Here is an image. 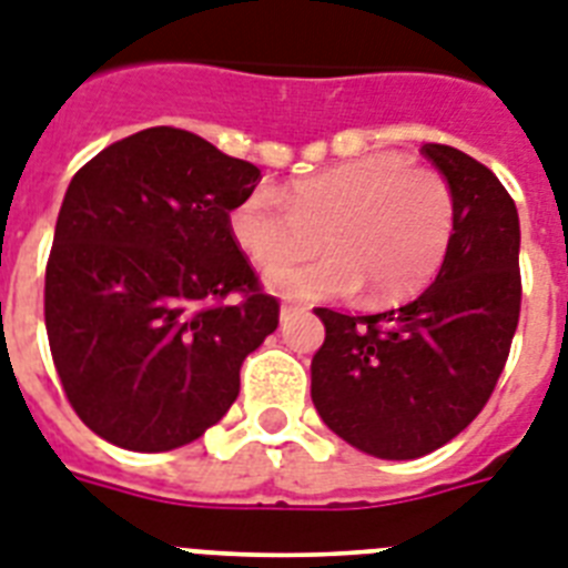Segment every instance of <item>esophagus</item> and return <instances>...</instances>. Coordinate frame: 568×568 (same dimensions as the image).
I'll return each mask as SVG.
<instances>
[{"mask_svg": "<svg viewBox=\"0 0 568 568\" xmlns=\"http://www.w3.org/2000/svg\"><path fill=\"white\" fill-rule=\"evenodd\" d=\"M294 312H297V306H294V303H283V306H280V317H283V321H288Z\"/></svg>", "mask_w": 568, "mask_h": 568, "instance_id": "34e87169", "label": "esophagus"}]
</instances>
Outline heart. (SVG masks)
<instances>
[{"instance_id": "heart-1", "label": "heart", "mask_w": 568, "mask_h": 568, "mask_svg": "<svg viewBox=\"0 0 568 568\" xmlns=\"http://www.w3.org/2000/svg\"><path fill=\"white\" fill-rule=\"evenodd\" d=\"M231 236L262 274L311 253L308 266L274 274L271 285L297 300L346 294L364 283L375 300L416 292L436 274L456 227L447 179L404 155L375 152L292 181L260 187L231 211Z\"/></svg>"}]
</instances>
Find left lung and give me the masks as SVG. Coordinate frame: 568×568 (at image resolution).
Listing matches in <instances>:
<instances>
[{"label":"left lung","instance_id":"obj_1","mask_svg":"<svg viewBox=\"0 0 568 568\" xmlns=\"http://www.w3.org/2000/svg\"><path fill=\"white\" fill-rule=\"evenodd\" d=\"M422 152L456 199L436 283L375 314L314 308L326 341L312 402L328 430L378 459H418L459 436L488 404L519 323V219L488 166L445 144Z\"/></svg>","mask_w":568,"mask_h":568}]
</instances>
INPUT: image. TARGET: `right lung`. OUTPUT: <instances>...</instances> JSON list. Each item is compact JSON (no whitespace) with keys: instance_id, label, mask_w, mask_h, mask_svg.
<instances>
[{"instance_id":"obj_1","label":"right lung","mask_w":568,"mask_h":568,"mask_svg":"<svg viewBox=\"0 0 568 568\" xmlns=\"http://www.w3.org/2000/svg\"><path fill=\"white\" fill-rule=\"evenodd\" d=\"M260 170L152 126L114 141L65 190L45 265V332L80 422L112 445H190L240 395L280 303L231 236Z\"/></svg>"}]
</instances>
